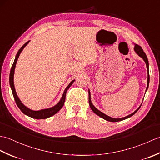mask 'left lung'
Returning a JSON list of instances; mask_svg holds the SVG:
<instances>
[{
	"label": "left lung",
	"instance_id": "8db88e82",
	"mask_svg": "<svg viewBox=\"0 0 160 160\" xmlns=\"http://www.w3.org/2000/svg\"><path fill=\"white\" fill-rule=\"evenodd\" d=\"M134 50H135V52H136V53L138 54L139 56H140L141 58H143V60H144L146 64H147V71H148V79H147V90L148 89V84H149V80H150V76H149V74H148V58H147V55H146V53L144 52V51H143V49H142V47L140 45H137V44L135 45ZM89 105H90V107L91 108V110H92L96 115H98V116H100V118L104 119L105 120L109 121V122H113L124 120H125V119H127L128 118L131 117L132 115H133L139 109H140V108L141 105H142L141 104L140 106V107H139L137 110H135L133 112V113L127 115V116H126L124 118H111V117L108 116V115H105L104 113H102V112H101L100 111L97 109V108L93 106V104H92V102H91V95H90L89 90Z\"/></svg>",
	"mask_w": 160,
	"mask_h": 160
}]
</instances>
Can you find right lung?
<instances>
[{
  "label": "right lung",
  "instance_id": "right-lung-1",
  "mask_svg": "<svg viewBox=\"0 0 160 160\" xmlns=\"http://www.w3.org/2000/svg\"><path fill=\"white\" fill-rule=\"evenodd\" d=\"M29 41H28L26 43L24 44L23 46L19 49L18 53H17V54H16L15 60H14V62H13V63L12 64V67L11 68V71H10V74H9L10 87H11L13 96V98H14V100L16 101V103L17 104V106H18V107L20 108V111H21L24 114L28 115V116L31 117L32 118L38 119V120H39V119H46V118H48L49 117H52V115H55L56 113H58V112L61 109V108H62V107H63V105H64V101H65L67 91L69 89V88L71 86V84L73 83L75 80L71 81L69 85H68L66 87V89L64 91L61 100H60L59 102L56 105H55L54 107H53L52 108H45V109H42V110H40V111H33V110L29 109V108H28L27 107H25V105H24L21 102V101L20 100L18 96H17V94H16L15 87H14V84H13V75H14V70H15L16 64L17 60H18V57H19L20 54V52H22V49L25 48L26 45L29 43Z\"/></svg>",
  "mask_w": 160,
  "mask_h": 160
}]
</instances>
